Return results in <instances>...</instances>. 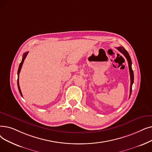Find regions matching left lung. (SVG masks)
<instances>
[{
    "instance_id": "8db88e82",
    "label": "left lung",
    "mask_w": 152,
    "mask_h": 152,
    "mask_svg": "<svg viewBox=\"0 0 152 152\" xmlns=\"http://www.w3.org/2000/svg\"><path fill=\"white\" fill-rule=\"evenodd\" d=\"M117 49L118 51H119L121 53H122L125 56V57L126 58L127 60L128 61L130 76V96H129V98H130V97L131 96V93H132V84L134 83V71L132 70V60H131V58H130V56L129 54L128 53V52L124 47H117Z\"/></svg>"
}]
</instances>
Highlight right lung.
Wrapping results in <instances>:
<instances>
[{
	"label": "right lung",
	"instance_id": "right-lung-1",
	"mask_svg": "<svg viewBox=\"0 0 152 152\" xmlns=\"http://www.w3.org/2000/svg\"><path fill=\"white\" fill-rule=\"evenodd\" d=\"M28 52H26L25 53L23 54V58H22V62L20 63V64L19 65V67H18V72H17V75H18V80H17V85H18V91L20 92V94L21 96L22 97V92H21V90H20V86H19V81H18V77H19V74H20V70H21V68H22V64L23 63V61L25 60V59L26 58V56H27V55H28Z\"/></svg>",
	"mask_w": 152,
	"mask_h": 152
}]
</instances>
